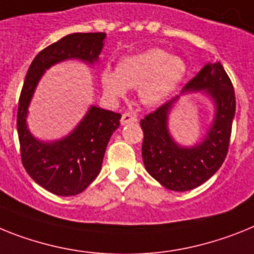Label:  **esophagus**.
<instances>
[{
  "label": "esophagus",
  "mask_w": 254,
  "mask_h": 254,
  "mask_svg": "<svg viewBox=\"0 0 254 254\" xmlns=\"http://www.w3.org/2000/svg\"><path fill=\"white\" fill-rule=\"evenodd\" d=\"M137 121V116L133 114H130V112H125V114H123V116H121V124L123 125H127V124H133Z\"/></svg>",
  "instance_id": "1"
}]
</instances>
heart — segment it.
I'll use <instances>...</instances> for the list:
<instances>
[{
  "label": "heart",
  "mask_w": 254,
  "mask_h": 254,
  "mask_svg": "<svg viewBox=\"0 0 254 254\" xmlns=\"http://www.w3.org/2000/svg\"><path fill=\"white\" fill-rule=\"evenodd\" d=\"M187 73V64L181 57L169 55L163 49L125 55L116 69L104 67L101 82L110 98H120L127 87H138V97L144 104L163 101L182 82Z\"/></svg>",
  "instance_id": "heart-1"
}]
</instances>
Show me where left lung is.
<instances>
[{
	"instance_id": "left-lung-1",
	"label": "left lung",
	"mask_w": 254,
	"mask_h": 254,
	"mask_svg": "<svg viewBox=\"0 0 254 254\" xmlns=\"http://www.w3.org/2000/svg\"><path fill=\"white\" fill-rule=\"evenodd\" d=\"M195 91L210 98L215 115L203 139L193 146L176 142L169 130L170 111L180 95L140 120L144 168L161 186L172 191H189L206 182L221 168L229 150L236 102L231 80L219 62L206 63L181 95Z\"/></svg>"
}]
</instances>
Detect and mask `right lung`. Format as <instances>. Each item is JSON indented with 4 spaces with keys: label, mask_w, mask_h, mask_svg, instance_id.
<instances>
[{
    "label": "right lung",
    "mask_w": 254,
    "mask_h": 254,
    "mask_svg": "<svg viewBox=\"0 0 254 254\" xmlns=\"http://www.w3.org/2000/svg\"><path fill=\"white\" fill-rule=\"evenodd\" d=\"M104 40L106 33L102 32L65 36L40 51L25 74L16 117L22 163L32 180L55 195H77L97 178L111 135L120 127L121 115L90 106L68 135L45 142L29 131L28 107L46 69L72 59L97 64Z\"/></svg>",
    "instance_id": "obj_1"
}]
</instances>
